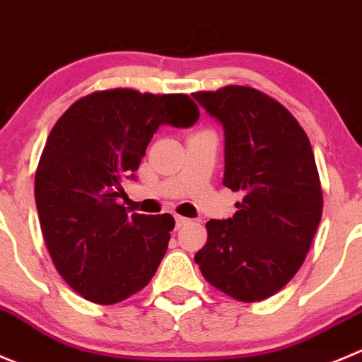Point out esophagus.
I'll return each instance as SVG.
<instances>
[{"instance_id": "esophagus-1", "label": "esophagus", "mask_w": 362, "mask_h": 362, "mask_svg": "<svg viewBox=\"0 0 362 362\" xmlns=\"http://www.w3.org/2000/svg\"><path fill=\"white\" fill-rule=\"evenodd\" d=\"M189 223L187 217H182V216H177L175 217V224H177V230H180L182 226H185V224Z\"/></svg>"}]
</instances>
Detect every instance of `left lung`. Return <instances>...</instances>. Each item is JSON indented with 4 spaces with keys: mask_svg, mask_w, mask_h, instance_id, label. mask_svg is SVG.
<instances>
[{
    "mask_svg": "<svg viewBox=\"0 0 362 362\" xmlns=\"http://www.w3.org/2000/svg\"><path fill=\"white\" fill-rule=\"evenodd\" d=\"M192 97L224 129L223 184L244 194L233 217L205 224L194 262L217 290L258 303L297 274L317 233L324 198L313 148L292 113L255 88Z\"/></svg>",
    "mask_w": 362,
    "mask_h": 362,
    "instance_id": "8db88e82",
    "label": "left lung"
}]
</instances>
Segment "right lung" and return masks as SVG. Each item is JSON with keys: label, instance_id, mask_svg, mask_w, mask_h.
I'll use <instances>...</instances> for the list:
<instances>
[{"label": "right lung", "instance_id": "obj_1", "mask_svg": "<svg viewBox=\"0 0 362 362\" xmlns=\"http://www.w3.org/2000/svg\"><path fill=\"white\" fill-rule=\"evenodd\" d=\"M198 118L184 93L115 88L76 100L54 124L35 173V202L56 270L81 297L110 306L153 278L175 219L129 216L118 198L159 125L191 127Z\"/></svg>", "mask_w": 362, "mask_h": 362}]
</instances>
